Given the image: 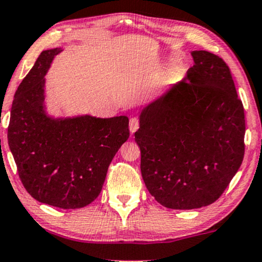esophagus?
I'll return each instance as SVG.
<instances>
[{"instance_id": "1", "label": "esophagus", "mask_w": 262, "mask_h": 262, "mask_svg": "<svg viewBox=\"0 0 262 262\" xmlns=\"http://www.w3.org/2000/svg\"><path fill=\"white\" fill-rule=\"evenodd\" d=\"M140 128V121L136 117H132L129 121V130L130 133H135Z\"/></svg>"}]
</instances>
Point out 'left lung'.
<instances>
[{
	"label": "left lung",
	"mask_w": 262,
	"mask_h": 262,
	"mask_svg": "<svg viewBox=\"0 0 262 262\" xmlns=\"http://www.w3.org/2000/svg\"><path fill=\"white\" fill-rule=\"evenodd\" d=\"M191 54L186 78L142 110L135 132L146 187L176 210L216 202L245 156V110L229 66L206 51Z\"/></svg>",
	"instance_id": "8db88e82"
}]
</instances>
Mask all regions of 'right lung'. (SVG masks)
I'll return each instance as SVG.
<instances>
[{"label":"right lung","mask_w":262,"mask_h":262,"mask_svg":"<svg viewBox=\"0 0 262 262\" xmlns=\"http://www.w3.org/2000/svg\"><path fill=\"white\" fill-rule=\"evenodd\" d=\"M59 52H41L17 88L8 143L22 185L34 200L60 209H79L101 193L113 158L129 138V120L47 117L43 76Z\"/></svg>","instance_id":"obj_1"}]
</instances>
